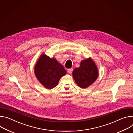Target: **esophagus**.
<instances>
[{
	"mask_svg": "<svg viewBox=\"0 0 133 133\" xmlns=\"http://www.w3.org/2000/svg\"><path fill=\"white\" fill-rule=\"evenodd\" d=\"M68 72L69 73H70V74H71V73H72V71H73V69L72 68H70V69H68Z\"/></svg>",
	"mask_w": 133,
	"mask_h": 133,
	"instance_id": "34e87169",
	"label": "esophagus"
}]
</instances>
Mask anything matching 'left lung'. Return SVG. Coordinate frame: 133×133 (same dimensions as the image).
<instances>
[{
	"mask_svg": "<svg viewBox=\"0 0 133 133\" xmlns=\"http://www.w3.org/2000/svg\"><path fill=\"white\" fill-rule=\"evenodd\" d=\"M99 75L97 66L91 57L81 61L79 68L73 70L72 76L77 85L87 88L97 80Z\"/></svg>",
	"mask_w": 133,
	"mask_h": 133,
	"instance_id": "left-lung-1",
	"label": "left lung"
}]
</instances>
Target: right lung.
<instances>
[{
    "instance_id": "obj_1",
    "label": "right lung",
    "mask_w": 133,
    "mask_h": 133,
    "mask_svg": "<svg viewBox=\"0 0 133 133\" xmlns=\"http://www.w3.org/2000/svg\"><path fill=\"white\" fill-rule=\"evenodd\" d=\"M34 73L42 85L51 89L58 84L60 78L66 74V71L55 58L43 53L36 63Z\"/></svg>"
}]
</instances>
